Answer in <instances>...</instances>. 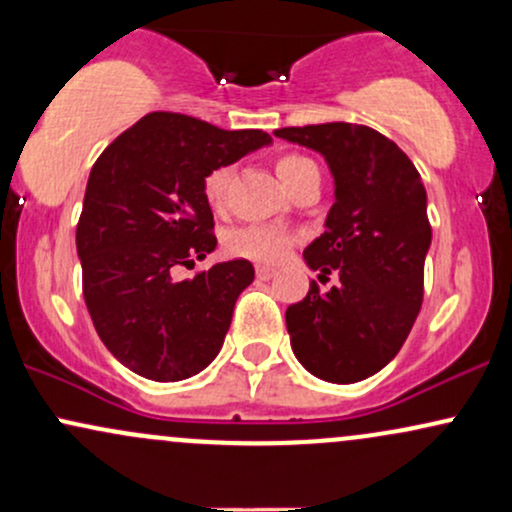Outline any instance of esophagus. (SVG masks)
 <instances>
[{"mask_svg":"<svg viewBox=\"0 0 512 512\" xmlns=\"http://www.w3.org/2000/svg\"><path fill=\"white\" fill-rule=\"evenodd\" d=\"M274 272H276V269L269 267V264H257V279H262V281L272 279Z\"/></svg>","mask_w":512,"mask_h":512,"instance_id":"34e87169","label":"esophagus"}]
</instances>
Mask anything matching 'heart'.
<instances>
[{
    "label": "heart",
    "mask_w": 512,
    "mask_h": 512,
    "mask_svg": "<svg viewBox=\"0 0 512 512\" xmlns=\"http://www.w3.org/2000/svg\"><path fill=\"white\" fill-rule=\"evenodd\" d=\"M274 168H276V175H279V180L284 182L286 190H291L293 182L303 178L308 170H317L315 163L310 161L308 156H301V154L276 156ZM231 178L233 173L228 166L214 168L211 173H207V178H204V185H202L204 199H207V204L214 211H221L226 207ZM293 240H296L293 238V233L284 231V228L279 226L248 223V226H240L236 231L228 233L226 248L236 257H248V260H255V262H279L289 255Z\"/></svg>",
    "instance_id": "1"
}]
</instances>
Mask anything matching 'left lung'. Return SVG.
Listing matches in <instances>:
<instances>
[{
	"mask_svg": "<svg viewBox=\"0 0 512 512\" xmlns=\"http://www.w3.org/2000/svg\"><path fill=\"white\" fill-rule=\"evenodd\" d=\"M274 134L325 156L334 178L325 233L303 257L339 284L320 293L313 281L308 296L289 305L291 349L315 378L358 383L397 356L424 301L431 248L424 182L392 139L366 125L325 122Z\"/></svg>",
	"mask_w": 512,
	"mask_h": 512,
	"instance_id": "left-lung-1",
	"label": "left lung"
}]
</instances>
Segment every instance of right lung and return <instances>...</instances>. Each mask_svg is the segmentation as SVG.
Returning <instances> with one entry per match:
<instances>
[{"label":"right lung","instance_id":"add662e5","mask_svg":"<svg viewBox=\"0 0 512 512\" xmlns=\"http://www.w3.org/2000/svg\"><path fill=\"white\" fill-rule=\"evenodd\" d=\"M269 142L262 129L149 113L93 163L76 226L84 301L105 349L142 378L185 380L221 351L252 264L219 262L185 281L170 274L216 248L207 173Z\"/></svg>","mask_w":512,"mask_h":512}]
</instances>
